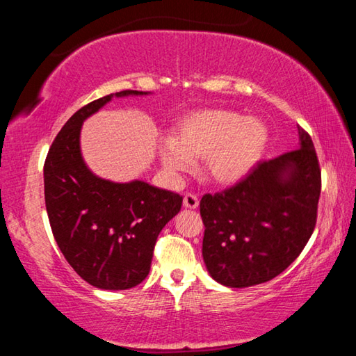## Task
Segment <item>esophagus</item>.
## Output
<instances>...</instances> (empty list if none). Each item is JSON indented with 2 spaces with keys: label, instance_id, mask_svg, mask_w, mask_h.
<instances>
[{
  "label": "esophagus",
  "instance_id": "obj_1",
  "mask_svg": "<svg viewBox=\"0 0 356 356\" xmlns=\"http://www.w3.org/2000/svg\"><path fill=\"white\" fill-rule=\"evenodd\" d=\"M200 206V200H197V196L195 193H186L184 196V207L185 209H196Z\"/></svg>",
  "mask_w": 356,
  "mask_h": 356
}]
</instances>
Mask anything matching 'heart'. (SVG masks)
Listing matches in <instances>:
<instances>
[{"label": "heart", "instance_id": "heart-1", "mask_svg": "<svg viewBox=\"0 0 356 356\" xmlns=\"http://www.w3.org/2000/svg\"><path fill=\"white\" fill-rule=\"evenodd\" d=\"M268 129L261 119L229 110H201L180 120L177 136L159 141V159L168 176L179 177L206 156L207 176L232 185L254 170L267 147Z\"/></svg>", "mask_w": 356, "mask_h": 356}]
</instances>
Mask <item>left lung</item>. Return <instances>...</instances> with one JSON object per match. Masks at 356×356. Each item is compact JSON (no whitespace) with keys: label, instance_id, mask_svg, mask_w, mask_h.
Returning a JSON list of instances; mask_svg holds the SVG:
<instances>
[{"label":"left lung","instance_id":"1","mask_svg":"<svg viewBox=\"0 0 356 356\" xmlns=\"http://www.w3.org/2000/svg\"><path fill=\"white\" fill-rule=\"evenodd\" d=\"M298 149L262 161L242 182L204 195L202 257L226 287H250L284 272L308 243L317 218L321 168L311 136Z\"/></svg>","mask_w":356,"mask_h":356}]
</instances>
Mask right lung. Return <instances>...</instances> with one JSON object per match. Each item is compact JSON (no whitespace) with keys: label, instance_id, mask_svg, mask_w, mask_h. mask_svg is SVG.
Returning <instances> with one entry per match:
<instances>
[{"label":"right lung","instance_id":"1","mask_svg":"<svg viewBox=\"0 0 356 356\" xmlns=\"http://www.w3.org/2000/svg\"><path fill=\"white\" fill-rule=\"evenodd\" d=\"M120 91L83 106L59 131L44 165L45 207L59 250L70 267L105 291H125L149 275L156 237L182 207V196L144 180L119 184L84 163L81 125Z\"/></svg>","mask_w":356,"mask_h":356}]
</instances>
